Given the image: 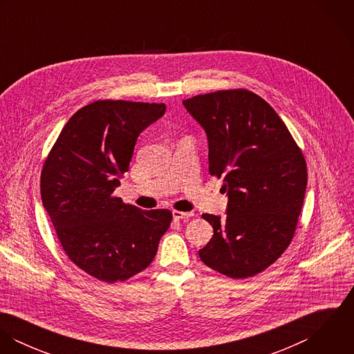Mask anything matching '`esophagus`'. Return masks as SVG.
Here are the masks:
<instances>
[{"label":"esophagus","mask_w":354,"mask_h":354,"mask_svg":"<svg viewBox=\"0 0 354 354\" xmlns=\"http://www.w3.org/2000/svg\"><path fill=\"white\" fill-rule=\"evenodd\" d=\"M191 216H194V212H184V211H178V209H174V211H173V218L177 219V221H180V219H188V218H191Z\"/></svg>","instance_id":"obj_1"}]
</instances>
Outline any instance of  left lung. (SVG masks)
<instances>
[{
  "instance_id": "obj_1",
  "label": "left lung",
  "mask_w": 354,
  "mask_h": 354,
  "mask_svg": "<svg viewBox=\"0 0 354 354\" xmlns=\"http://www.w3.org/2000/svg\"><path fill=\"white\" fill-rule=\"evenodd\" d=\"M208 138L209 176L223 180L227 215L203 214L214 227L203 263L234 279L253 277L286 251L306 188V162L285 122L245 88L183 102Z\"/></svg>"
}]
</instances>
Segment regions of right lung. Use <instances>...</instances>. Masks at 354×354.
<instances>
[{
	"label": "right lung",
	"mask_w": 354,
	"mask_h": 354,
	"mask_svg": "<svg viewBox=\"0 0 354 354\" xmlns=\"http://www.w3.org/2000/svg\"><path fill=\"white\" fill-rule=\"evenodd\" d=\"M165 103L100 100L65 124L41 173L42 202L66 256L102 282H124L151 264L173 219L114 196L139 133Z\"/></svg>",
	"instance_id": "right-lung-1"
}]
</instances>
